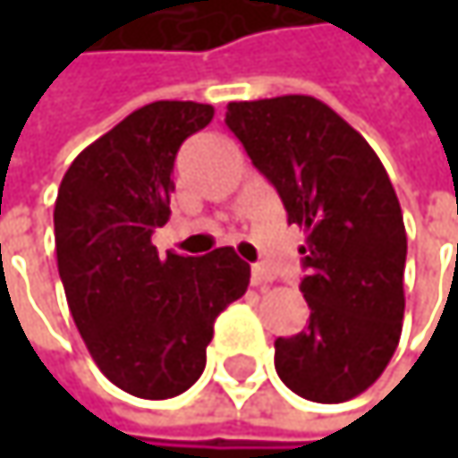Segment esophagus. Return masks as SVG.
<instances>
[{"label": "esophagus", "instance_id": "esophagus-1", "mask_svg": "<svg viewBox=\"0 0 458 458\" xmlns=\"http://www.w3.org/2000/svg\"><path fill=\"white\" fill-rule=\"evenodd\" d=\"M273 281V273L265 265H254L251 267V286H267Z\"/></svg>", "mask_w": 458, "mask_h": 458}]
</instances>
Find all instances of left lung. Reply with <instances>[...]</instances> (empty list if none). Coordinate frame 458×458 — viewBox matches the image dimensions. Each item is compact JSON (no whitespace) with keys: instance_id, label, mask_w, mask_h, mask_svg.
Here are the masks:
<instances>
[{"instance_id":"8db88e82","label":"left lung","mask_w":458,"mask_h":458,"mask_svg":"<svg viewBox=\"0 0 458 458\" xmlns=\"http://www.w3.org/2000/svg\"><path fill=\"white\" fill-rule=\"evenodd\" d=\"M230 132L305 228L310 326L276 339V371L305 401L342 403L387 369L403 328L406 228L395 188L336 111L310 95L230 103Z\"/></svg>"}]
</instances>
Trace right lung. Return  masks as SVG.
I'll return each mask as SVG.
<instances>
[{"instance_id":"obj_1","label":"right lung","mask_w":458,"mask_h":458,"mask_svg":"<svg viewBox=\"0 0 458 458\" xmlns=\"http://www.w3.org/2000/svg\"><path fill=\"white\" fill-rule=\"evenodd\" d=\"M215 116L193 100L142 106L87 145L55 201V251L73 323L124 393L166 401L207 366L215 318L243 297L249 265L230 249L158 257L177 150Z\"/></svg>"}]
</instances>
